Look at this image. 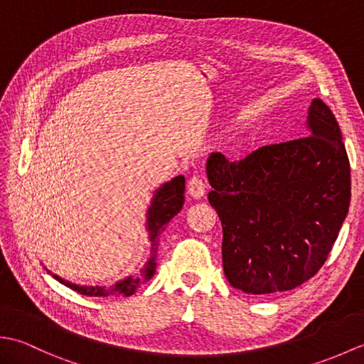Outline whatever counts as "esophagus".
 <instances>
[{"instance_id": "esophagus-1", "label": "esophagus", "mask_w": 364, "mask_h": 364, "mask_svg": "<svg viewBox=\"0 0 364 364\" xmlns=\"http://www.w3.org/2000/svg\"><path fill=\"white\" fill-rule=\"evenodd\" d=\"M188 192L194 198L203 197L205 192H206V183H205L203 178L198 176V175L191 176L189 181H188Z\"/></svg>"}]
</instances>
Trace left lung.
Segmentation results:
<instances>
[{"instance_id":"left-lung-1","label":"left lung","mask_w":364,"mask_h":364,"mask_svg":"<svg viewBox=\"0 0 364 364\" xmlns=\"http://www.w3.org/2000/svg\"><path fill=\"white\" fill-rule=\"evenodd\" d=\"M310 136L241 161L213 153L208 194L222 222L223 272L255 296L291 291L327 261L350 205V164L330 107L314 98Z\"/></svg>"}]
</instances>
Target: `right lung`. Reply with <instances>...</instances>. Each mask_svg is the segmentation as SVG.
Masks as SVG:
<instances>
[{"mask_svg":"<svg viewBox=\"0 0 364 364\" xmlns=\"http://www.w3.org/2000/svg\"><path fill=\"white\" fill-rule=\"evenodd\" d=\"M184 203V176H175L172 181L164 183L154 192L151 205L146 214V230L150 233L151 242V257L145 262L144 267L139 272L127 277L125 280H120L112 286H80L64 280L58 275H53L59 283L65 284L82 296L89 297H129L146 283L154 275L156 270V253L159 245V236L166 230L167 223L173 219V215L181 211ZM50 272V270H48Z\"/></svg>","mask_w":364,"mask_h":364,"instance_id":"right-lung-1","label":"right lung"}]
</instances>
